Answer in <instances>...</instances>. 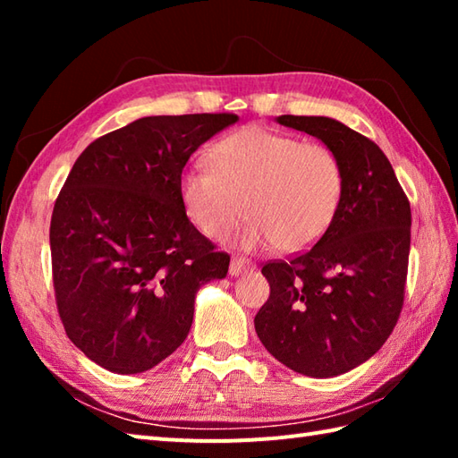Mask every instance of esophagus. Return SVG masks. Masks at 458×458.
Wrapping results in <instances>:
<instances>
[{
	"label": "esophagus",
	"instance_id": "1",
	"mask_svg": "<svg viewBox=\"0 0 458 458\" xmlns=\"http://www.w3.org/2000/svg\"><path fill=\"white\" fill-rule=\"evenodd\" d=\"M256 266L251 264L250 259L246 258H240V256H234L230 261V276H240V274H246V271H251Z\"/></svg>",
	"mask_w": 458,
	"mask_h": 458
}]
</instances>
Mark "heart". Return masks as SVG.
I'll return each mask as SVG.
<instances>
[{"label": "heart", "instance_id": "1", "mask_svg": "<svg viewBox=\"0 0 458 458\" xmlns=\"http://www.w3.org/2000/svg\"><path fill=\"white\" fill-rule=\"evenodd\" d=\"M208 157L212 169H189L179 181L184 212L208 238H226L246 212L248 246L299 251L325 234L343 202V163L325 143L248 125Z\"/></svg>", "mask_w": 458, "mask_h": 458}]
</instances>
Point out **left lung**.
<instances>
[{
	"label": "left lung",
	"instance_id": "1",
	"mask_svg": "<svg viewBox=\"0 0 458 458\" xmlns=\"http://www.w3.org/2000/svg\"><path fill=\"white\" fill-rule=\"evenodd\" d=\"M315 135L344 169V194L315 246L261 267L269 299L254 318L281 364L333 377L374 356L400 318L411 244V208L392 163L366 135L323 115H279Z\"/></svg>",
	"mask_w": 458,
	"mask_h": 458
}]
</instances>
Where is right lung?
Masks as SVG:
<instances>
[{"mask_svg":"<svg viewBox=\"0 0 458 458\" xmlns=\"http://www.w3.org/2000/svg\"><path fill=\"white\" fill-rule=\"evenodd\" d=\"M236 114L149 115L86 148L55 200L51 264L74 346L118 374L157 366L187 338L194 295L230 256L182 208L184 165Z\"/></svg>","mask_w":458,"mask_h":458,"instance_id":"1","label":"right lung"}]
</instances>
